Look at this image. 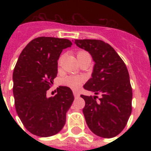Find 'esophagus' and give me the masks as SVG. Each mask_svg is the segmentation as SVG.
I'll use <instances>...</instances> for the list:
<instances>
[{"instance_id": "obj_1", "label": "esophagus", "mask_w": 151, "mask_h": 151, "mask_svg": "<svg viewBox=\"0 0 151 151\" xmlns=\"http://www.w3.org/2000/svg\"><path fill=\"white\" fill-rule=\"evenodd\" d=\"M73 96H74V97H75V98H78V97H79V96H80V95H79V93H78V92H76V91H73Z\"/></svg>"}]
</instances>
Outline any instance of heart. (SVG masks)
<instances>
[{
	"instance_id": "obj_1",
	"label": "heart",
	"mask_w": 151,
	"mask_h": 151,
	"mask_svg": "<svg viewBox=\"0 0 151 151\" xmlns=\"http://www.w3.org/2000/svg\"><path fill=\"white\" fill-rule=\"evenodd\" d=\"M85 54H88V53L86 52H84V51H80V52H78L77 53V57L79 58V57ZM84 81H85V78L82 77V76L70 75L63 78V84L67 86V87L70 88L72 89L77 90L81 86Z\"/></svg>"
}]
</instances>
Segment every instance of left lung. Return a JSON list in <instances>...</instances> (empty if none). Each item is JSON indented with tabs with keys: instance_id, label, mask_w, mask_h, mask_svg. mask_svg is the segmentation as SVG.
Instances as JSON below:
<instances>
[{
	"instance_id": "1",
	"label": "left lung",
	"mask_w": 151,
	"mask_h": 151,
	"mask_svg": "<svg viewBox=\"0 0 151 151\" xmlns=\"http://www.w3.org/2000/svg\"><path fill=\"white\" fill-rule=\"evenodd\" d=\"M78 47L91 54L94 68L84 88L94 96L81 95L83 109L90 130L103 138H112L124 129L132 113V89L124 61L116 51L100 40H75ZM97 94L101 98L97 101Z\"/></svg>"
}]
</instances>
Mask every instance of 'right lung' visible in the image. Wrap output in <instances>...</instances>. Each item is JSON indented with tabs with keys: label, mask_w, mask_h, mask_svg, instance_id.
Listing matches in <instances>:
<instances>
[{
	"label": "right lung",
	"mask_w": 151,
	"mask_h": 151,
	"mask_svg": "<svg viewBox=\"0 0 151 151\" xmlns=\"http://www.w3.org/2000/svg\"><path fill=\"white\" fill-rule=\"evenodd\" d=\"M68 39L40 37L20 54L13 72L15 110L28 131L35 136H54L63 128L74 97L70 88L59 86L55 96H46L58 72V59Z\"/></svg>",
	"instance_id": "1"
}]
</instances>
